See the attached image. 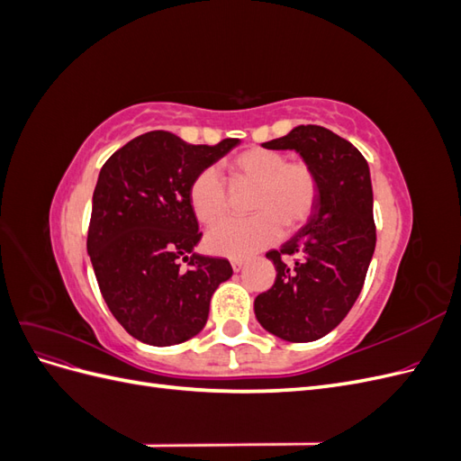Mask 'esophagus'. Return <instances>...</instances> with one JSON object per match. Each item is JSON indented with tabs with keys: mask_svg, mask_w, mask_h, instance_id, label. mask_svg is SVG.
Segmentation results:
<instances>
[{
	"mask_svg": "<svg viewBox=\"0 0 461 461\" xmlns=\"http://www.w3.org/2000/svg\"><path fill=\"white\" fill-rule=\"evenodd\" d=\"M230 265H232V271L239 273V271L244 267V265H246V261H244V259H232Z\"/></svg>",
	"mask_w": 461,
	"mask_h": 461,
	"instance_id": "1",
	"label": "esophagus"
}]
</instances>
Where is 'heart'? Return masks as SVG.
<instances>
[{"label": "heart", "instance_id": "heart-1", "mask_svg": "<svg viewBox=\"0 0 461 461\" xmlns=\"http://www.w3.org/2000/svg\"><path fill=\"white\" fill-rule=\"evenodd\" d=\"M232 180L254 185L249 198L252 217L229 219L207 232L212 254L244 259L275 244L283 227L292 230L308 219L317 203V175L308 163L286 161L283 151L249 148L229 163ZM190 205L203 225L225 217L229 196L217 171L203 169L190 185Z\"/></svg>", "mask_w": 461, "mask_h": 461}]
</instances>
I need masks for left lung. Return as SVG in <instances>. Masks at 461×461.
Wrapping results in <instances>:
<instances>
[{
  "instance_id": "1",
  "label": "left lung",
  "mask_w": 461,
  "mask_h": 461,
  "mask_svg": "<svg viewBox=\"0 0 461 461\" xmlns=\"http://www.w3.org/2000/svg\"><path fill=\"white\" fill-rule=\"evenodd\" d=\"M261 146L298 151L317 175L319 194L308 222L267 252L276 278L254 312L275 337L313 342L348 315L366 281L376 242L369 165L357 148L317 124Z\"/></svg>"
}]
</instances>
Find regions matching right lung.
Returning a JSON list of instances; mask_svg holds the SVG:
<instances>
[{
	"instance_id": "add662e5",
	"label": "right lung",
	"mask_w": 461,
	"mask_h": 461,
	"mask_svg": "<svg viewBox=\"0 0 461 461\" xmlns=\"http://www.w3.org/2000/svg\"><path fill=\"white\" fill-rule=\"evenodd\" d=\"M234 146L239 138L194 146L151 131L102 167L86 248L109 312L136 340L173 346L196 337L213 292L230 278L227 259L194 252L202 232L188 192Z\"/></svg>"
}]
</instances>
